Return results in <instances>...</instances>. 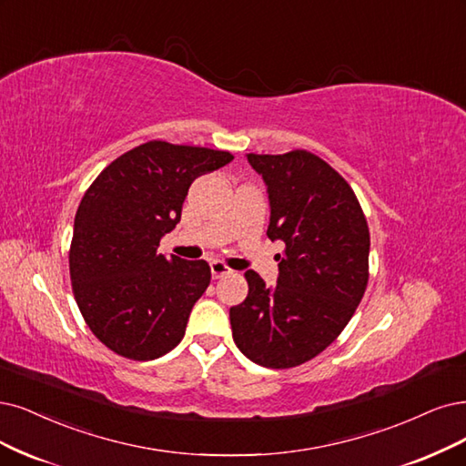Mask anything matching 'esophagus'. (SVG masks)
I'll list each match as a JSON object with an SVG mask.
<instances>
[{"mask_svg": "<svg viewBox=\"0 0 466 466\" xmlns=\"http://www.w3.org/2000/svg\"><path fill=\"white\" fill-rule=\"evenodd\" d=\"M209 265H211V274H213V279H222V277H228V274H232V272H234L232 268H228V267L224 265L222 261H211Z\"/></svg>", "mask_w": 466, "mask_h": 466, "instance_id": "34e87169", "label": "esophagus"}]
</instances>
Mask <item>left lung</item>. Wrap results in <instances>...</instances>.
<instances>
[{"mask_svg": "<svg viewBox=\"0 0 466 466\" xmlns=\"http://www.w3.org/2000/svg\"><path fill=\"white\" fill-rule=\"evenodd\" d=\"M267 184V236L286 244L268 288L246 272L249 294L230 307L238 350L267 369H291L324 351L351 320L369 282L370 236L351 186L317 155L248 153Z\"/></svg>", "mask_w": 466, "mask_h": 466, "instance_id": "obj_1", "label": "left lung"}]
</instances>
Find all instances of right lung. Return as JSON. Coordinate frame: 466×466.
<instances>
[{
  "label": "right lung",
  "mask_w": 466,
  "mask_h": 466,
  "mask_svg": "<svg viewBox=\"0 0 466 466\" xmlns=\"http://www.w3.org/2000/svg\"><path fill=\"white\" fill-rule=\"evenodd\" d=\"M232 159L228 151L153 140L120 155L86 189L68 268L86 324L111 351L151 360L184 338L211 268L167 259L157 248L180 222L192 182Z\"/></svg>",
  "instance_id": "1"
}]
</instances>
